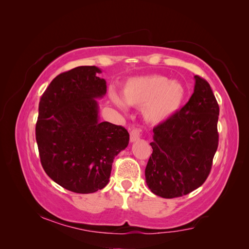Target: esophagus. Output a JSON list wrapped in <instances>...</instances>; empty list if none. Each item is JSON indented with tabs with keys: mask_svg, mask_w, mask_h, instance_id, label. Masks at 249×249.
I'll return each mask as SVG.
<instances>
[{
	"mask_svg": "<svg viewBox=\"0 0 249 249\" xmlns=\"http://www.w3.org/2000/svg\"><path fill=\"white\" fill-rule=\"evenodd\" d=\"M140 136H141L140 130L134 129V130L131 131V133H130V140H131V142H135V141L138 140V139L140 138Z\"/></svg>",
	"mask_w": 249,
	"mask_h": 249,
	"instance_id": "obj_1",
	"label": "esophagus"
}]
</instances>
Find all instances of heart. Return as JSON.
<instances>
[{"instance_id":"b5f03b06","label":"heart","mask_w":249,"mask_h":249,"mask_svg":"<svg viewBox=\"0 0 249 249\" xmlns=\"http://www.w3.org/2000/svg\"><path fill=\"white\" fill-rule=\"evenodd\" d=\"M122 94L126 105L142 107V116L146 123L160 124L183 106L187 90L178 80H169L161 74H149L127 80L123 86ZM110 97L116 107L125 109V102L116 92L111 91Z\"/></svg>"}]
</instances>
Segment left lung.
Wrapping results in <instances>:
<instances>
[{
	"label": "left lung",
	"instance_id": "8db88e82",
	"mask_svg": "<svg viewBox=\"0 0 249 249\" xmlns=\"http://www.w3.org/2000/svg\"><path fill=\"white\" fill-rule=\"evenodd\" d=\"M194 79L190 100L153 130L145 179L150 191L163 198L183 196L205 183L218 147L219 106L209 83Z\"/></svg>",
	"mask_w": 249,
	"mask_h": 249
}]
</instances>
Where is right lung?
<instances>
[{"label":"right lung","mask_w":249,"mask_h":249,"mask_svg":"<svg viewBox=\"0 0 249 249\" xmlns=\"http://www.w3.org/2000/svg\"><path fill=\"white\" fill-rule=\"evenodd\" d=\"M96 66L58 74L41 95L36 141L47 175L64 189L93 193L109 183L114 158L129 144L122 125L100 122L97 99L107 92Z\"/></svg>","instance_id":"obj_1"}]
</instances>
